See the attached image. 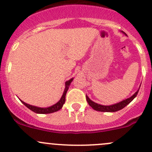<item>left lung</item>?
Returning a JSON list of instances; mask_svg holds the SVG:
<instances>
[{"label":"left lung","mask_w":152,"mask_h":152,"mask_svg":"<svg viewBox=\"0 0 152 152\" xmlns=\"http://www.w3.org/2000/svg\"><path fill=\"white\" fill-rule=\"evenodd\" d=\"M140 90V89H139ZM139 90L133 95L132 96H131L130 98L129 99H126V100L122 101V102H119V103L115 104H113V105H110V106H104V105H100V104H98L95 103L93 102V101L90 100V99L88 98V96H86V99H87V102H88L89 105L93 109V110H96V111H99V112H117L118 110H121V109L124 108L126 105H128L134 98L137 96V93H138Z\"/></svg>","instance_id":"8db88e82"}]
</instances>
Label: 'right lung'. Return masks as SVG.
I'll list each match as a JSON object with an SVG mask.
<instances>
[{"mask_svg": "<svg viewBox=\"0 0 152 152\" xmlns=\"http://www.w3.org/2000/svg\"><path fill=\"white\" fill-rule=\"evenodd\" d=\"M73 79H71L65 82V91H64L62 98H61L60 100H59L57 103L55 104L54 105L51 106V107H47V108H40V107H34V106L27 104L26 103L23 102V101H21V102H22V103L26 107H28L29 110H31V111L34 112V113H39V114H48V113H54V112L58 111V110H59L62 109V106H63L64 104H65V96H66L67 91L69 88V85H70V83H71V82L73 81Z\"/></svg>", "mask_w": 152, "mask_h": 152, "instance_id": "add662e5", "label": "right lung"}]
</instances>
